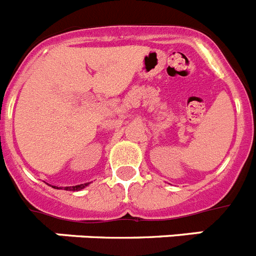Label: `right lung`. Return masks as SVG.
I'll return each instance as SVG.
<instances>
[{"mask_svg":"<svg viewBox=\"0 0 256 256\" xmlns=\"http://www.w3.org/2000/svg\"><path fill=\"white\" fill-rule=\"evenodd\" d=\"M88 183H84V184H78V186H73V187H65L69 191H79V190H83L86 186H87Z\"/></svg>","mask_w":256,"mask_h":256,"instance_id":"right-lung-1","label":"right lung"}]
</instances>
